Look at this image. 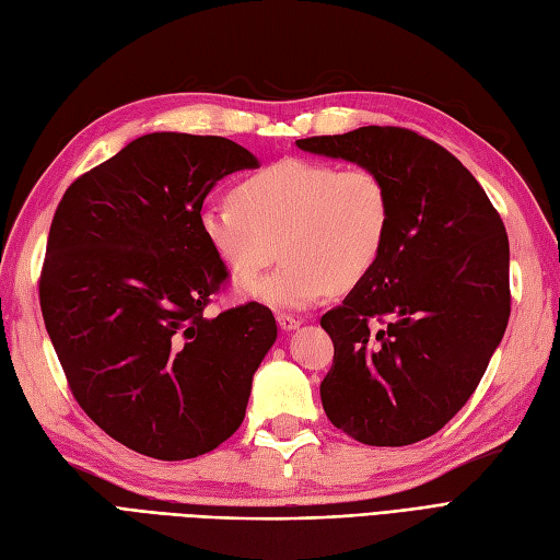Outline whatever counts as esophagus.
<instances>
[{"label": "esophagus", "instance_id": "esophagus-1", "mask_svg": "<svg viewBox=\"0 0 560 560\" xmlns=\"http://www.w3.org/2000/svg\"><path fill=\"white\" fill-rule=\"evenodd\" d=\"M276 320H278V325L282 327V329H296L299 325H301V320L296 315H292V313H276Z\"/></svg>", "mask_w": 560, "mask_h": 560}]
</instances>
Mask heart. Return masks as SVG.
Wrapping results in <instances>:
<instances>
[{
	"label": "heart",
	"mask_w": 560,
	"mask_h": 560,
	"mask_svg": "<svg viewBox=\"0 0 560 560\" xmlns=\"http://www.w3.org/2000/svg\"><path fill=\"white\" fill-rule=\"evenodd\" d=\"M233 195L200 209V231L237 278L268 268L282 247L287 259L273 276L240 284L270 306L304 308L331 290H353L388 245L390 192L368 167L282 158L245 176Z\"/></svg>",
	"instance_id": "b5f03b06"
}]
</instances>
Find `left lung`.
Instances as JSON below:
<instances>
[{
    "instance_id": "obj_1",
    "label": "left lung",
    "mask_w": 560,
    "mask_h": 560,
    "mask_svg": "<svg viewBox=\"0 0 560 560\" xmlns=\"http://www.w3.org/2000/svg\"><path fill=\"white\" fill-rule=\"evenodd\" d=\"M296 145L384 178V256L320 325L335 360L320 384L331 424L400 447L441 431L471 398L511 313L509 237L474 174L402 127H360Z\"/></svg>"
}]
</instances>
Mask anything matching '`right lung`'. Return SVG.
I'll return each instance as SVG.
<instances>
[{"label": "right lung", "instance_id": "1", "mask_svg": "<svg viewBox=\"0 0 560 560\" xmlns=\"http://www.w3.org/2000/svg\"><path fill=\"white\" fill-rule=\"evenodd\" d=\"M256 164L223 136L145 133L74 178L56 207L44 325L89 419L145 457L190 459L229 441L278 337L256 301L205 315L229 268L200 231L202 202Z\"/></svg>", "mask_w": 560, "mask_h": 560}]
</instances>
